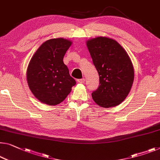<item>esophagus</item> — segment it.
<instances>
[{"mask_svg":"<svg viewBox=\"0 0 160 160\" xmlns=\"http://www.w3.org/2000/svg\"><path fill=\"white\" fill-rule=\"evenodd\" d=\"M85 78H81V79H78V82H80V83H84L85 82Z\"/></svg>","mask_w":160,"mask_h":160,"instance_id":"obj_1","label":"esophagus"}]
</instances>
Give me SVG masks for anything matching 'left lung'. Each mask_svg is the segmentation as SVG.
<instances>
[{"label": "left lung", "mask_w": 160, "mask_h": 160, "mask_svg": "<svg viewBox=\"0 0 160 160\" xmlns=\"http://www.w3.org/2000/svg\"><path fill=\"white\" fill-rule=\"evenodd\" d=\"M87 46L99 75V86L92 92L93 101L103 108L118 106L132 88L134 72L132 61L115 40L97 37Z\"/></svg>", "instance_id": "left-lung-1"}]
</instances>
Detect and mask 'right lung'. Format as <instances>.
I'll list each match as a JSON object with an SVG mask.
<instances>
[{
	"label": "right lung",
	"mask_w": 160,
	"mask_h": 160,
	"mask_svg": "<svg viewBox=\"0 0 160 160\" xmlns=\"http://www.w3.org/2000/svg\"><path fill=\"white\" fill-rule=\"evenodd\" d=\"M72 42L63 38L47 40L33 55L27 68L31 91L43 103L55 106L66 98L76 81L63 58Z\"/></svg>",
	"instance_id": "obj_1"
}]
</instances>
